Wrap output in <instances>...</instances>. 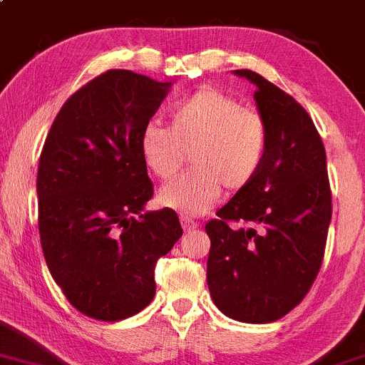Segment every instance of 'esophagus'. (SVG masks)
Instances as JSON below:
<instances>
[{"mask_svg":"<svg viewBox=\"0 0 365 365\" xmlns=\"http://www.w3.org/2000/svg\"><path fill=\"white\" fill-rule=\"evenodd\" d=\"M181 225L184 231H191V230H197L198 228V222H195L193 219L186 217V215H181Z\"/></svg>","mask_w":365,"mask_h":365,"instance_id":"34e87169","label":"esophagus"}]
</instances>
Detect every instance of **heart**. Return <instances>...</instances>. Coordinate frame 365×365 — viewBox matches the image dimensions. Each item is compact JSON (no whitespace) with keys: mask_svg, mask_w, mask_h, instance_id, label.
Wrapping results in <instances>:
<instances>
[{"mask_svg":"<svg viewBox=\"0 0 365 365\" xmlns=\"http://www.w3.org/2000/svg\"><path fill=\"white\" fill-rule=\"evenodd\" d=\"M143 162L156 178L168 179L190 150L193 170L160 190L158 203L182 215H202L230 191L257 175L268 150V127L259 111L244 108L221 88L203 87L174 106L168 128L148 125L139 137Z\"/></svg>","mask_w":365,"mask_h":365,"instance_id":"1","label":"heart"}]
</instances>
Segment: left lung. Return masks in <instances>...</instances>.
Wrapping results in <instances>:
<instances>
[{"label":"left lung","instance_id":"left-lung-1","mask_svg":"<svg viewBox=\"0 0 365 365\" xmlns=\"http://www.w3.org/2000/svg\"><path fill=\"white\" fill-rule=\"evenodd\" d=\"M233 74L256 87L268 150L256 178L205 225L207 285L226 317L268 324L303 301L322 264L332 215L327 160L303 106L261 74Z\"/></svg>","mask_w":365,"mask_h":365}]
</instances>
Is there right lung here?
<instances>
[{"mask_svg": "<svg viewBox=\"0 0 365 365\" xmlns=\"http://www.w3.org/2000/svg\"><path fill=\"white\" fill-rule=\"evenodd\" d=\"M172 81L111 69L73 93L38 165V226L53 280L83 315L115 322L155 296V264L181 238L153 197L139 137Z\"/></svg>", "mask_w": 365, "mask_h": 365, "instance_id": "1", "label": "right lung"}]
</instances>
